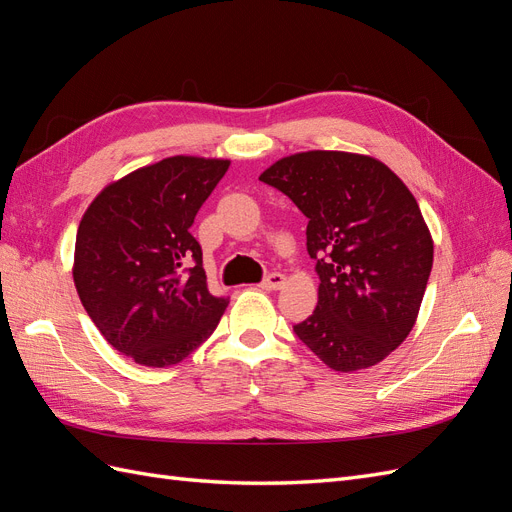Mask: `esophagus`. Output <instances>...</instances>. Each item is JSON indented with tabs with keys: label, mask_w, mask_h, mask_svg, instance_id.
<instances>
[{
	"label": "esophagus",
	"mask_w": 512,
	"mask_h": 512,
	"mask_svg": "<svg viewBox=\"0 0 512 512\" xmlns=\"http://www.w3.org/2000/svg\"><path fill=\"white\" fill-rule=\"evenodd\" d=\"M286 284V277L282 273H269L265 280L260 282L262 290H280Z\"/></svg>",
	"instance_id": "34e87169"
}]
</instances>
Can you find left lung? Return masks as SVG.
Returning a JSON list of instances; mask_svg holds the SVG:
<instances>
[{
	"label": "left lung",
	"instance_id": "1",
	"mask_svg": "<svg viewBox=\"0 0 512 512\" xmlns=\"http://www.w3.org/2000/svg\"><path fill=\"white\" fill-rule=\"evenodd\" d=\"M260 181L309 220L318 305L294 333L335 371L380 363L412 331L433 265L416 198L389 166L346 151L294 153Z\"/></svg>",
	"mask_w": 512,
	"mask_h": 512
}]
</instances>
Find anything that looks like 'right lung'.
I'll use <instances>...</instances> for the list:
<instances>
[{
	"label": "right lung",
	"instance_id": "obj_1",
	"mask_svg": "<svg viewBox=\"0 0 512 512\" xmlns=\"http://www.w3.org/2000/svg\"><path fill=\"white\" fill-rule=\"evenodd\" d=\"M228 160L175 156L106 185L83 215L74 286L104 339L138 365L183 361L215 331L228 297L207 288L192 224Z\"/></svg>",
	"mask_w": 512,
	"mask_h": 512
}]
</instances>
